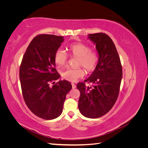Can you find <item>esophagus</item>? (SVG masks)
<instances>
[{
	"instance_id": "obj_1",
	"label": "esophagus",
	"mask_w": 148,
	"mask_h": 148,
	"mask_svg": "<svg viewBox=\"0 0 148 148\" xmlns=\"http://www.w3.org/2000/svg\"><path fill=\"white\" fill-rule=\"evenodd\" d=\"M71 85H72V88L73 89H75V88H76V87H77V86H76V85L74 83H71Z\"/></svg>"
}]
</instances>
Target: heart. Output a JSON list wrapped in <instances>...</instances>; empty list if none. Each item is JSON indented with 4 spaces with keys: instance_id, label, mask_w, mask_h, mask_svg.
Listing matches in <instances>:
<instances>
[{
    "instance_id": "heart-1",
    "label": "heart",
    "mask_w": 148,
    "mask_h": 148,
    "mask_svg": "<svg viewBox=\"0 0 148 148\" xmlns=\"http://www.w3.org/2000/svg\"><path fill=\"white\" fill-rule=\"evenodd\" d=\"M70 54L78 57L77 66H82L88 72L96 69L99 60V56L96 51L91 50V47L82 42H74L70 44L68 47ZM55 64L59 67L64 66L68 62V56L61 49H59L54 53ZM62 77L71 82H76L83 78L85 75L84 70L81 66L66 70L62 73Z\"/></svg>"
}]
</instances>
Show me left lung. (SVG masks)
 I'll return each mask as SVG.
<instances>
[{"label": "left lung", "mask_w": 148, "mask_h": 148, "mask_svg": "<svg viewBox=\"0 0 148 148\" xmlns=\"http://www.w3.org/2000/svg\"><path fill=\"white\" fill-rule=\"evenodd\" d=\"M88 38L96 44L99 60L90 77L78 83L80 92L78 108L84 117L99 118L112 108L119 96L122 78V67L112 40L105 33L89 34ZM85 82L93 86L86 87Z\"/></svg>", "instance_id": "obj_1"}]
</instances>
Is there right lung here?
<instances>
[{"label": "right lung", "mask_w": 148, "mask_h": 148, "mask_svg": "<svg viewBox=\"0 0 148 148\" xmlns=\"http://www.w3.org/2000/svg\"><path fill=\"white\" fill-rule=\"evenodd\" d=\"M64 41L63 36L39 34L26 49L20 67L22 95L26 106L38 117L52 120L63 110L66 95L72 86L56 69L54 53ZM51 83L53 84L52 86Z\"/></svg>", "instance_id": "obj_1"}]
</instances>
